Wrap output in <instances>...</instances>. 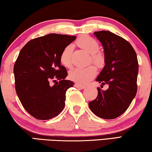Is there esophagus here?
<instances>
[{"label": "esophagus", "instance_id": "34e87169", "mask_svg": "<svg viewBox=\"0 0 152 152\" xmlns=\"http://www.w3.org/2000/svg\"><path fill=\"white\" fill-rule=\"evenodd\" d=\"M75 86L76 88H80V89H84L85 88V86H81L80 84H78V83H75Z\"/></svg>", "mask_w": 152, "mask_h": 152}]
</instances>
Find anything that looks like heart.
<instances>
[{"label": "heart", "instance_id": "obj_1", "mask_svg": "<svg viewBox=\"0 0 152 152\" xmlns=\"http://www.w3.org/2000/svg\"><path fill=\"white\" fill-rule=\"evenodd\" d=\"M76 44L81 49L86 50L91 55L92 61L98 67H102L104 64V58L98 52L99 45L97 41L90 36H82L79 38ZM73 48L72 45H68L63 49L60 55V62L66 68H70L72 65V55ZM96 75V68L89 66L86 68H75L70 71L69 77L71 80L80 85H85L91 81Z\"/></svg>", "mask_w": 152, "mask_h": 152}]
</instances>
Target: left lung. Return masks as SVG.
<instances>
[{"label":"left lung","instance_id":"8db88e82","mask_svg":"<svg viewBox=\"0 0 152 152\" xmlns=\"http://www.w3.org/2000/svg\"><path fill=\"white\" fill-rule=\"evenodd\" d=\"M104 50L105 66L96 81L108 89L98 88V95L89 102L91 111L99 117L113 119L124 114L137 92L138 63L134 49L127 40L108 31L94 33Z\"/></svg>","mask_w":152,"mask_h":152}]
</instances>
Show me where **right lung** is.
Returning a JSON list of instances; mask_svg holds the SVG:
<instances>
[{
	"instance_id": "obj_1",
	"label": "right lung",
	"mask_w": 152,
	"mask_h": 152,
	"mask_svg": "<svg viewBox=\"0 0 152 152\" xmlns=\"http://www.w3.org/2000/svg\"><path fill=\"white\" fill-rule=\"evenodd\" d=\"M75 39L48 34L28 42L20 52L14 67L16 91L24 108L36 118L50 119L64 107L66 92L74 83L65 80L68 73L60 55ZM51 79L56 82L53 86L49 84Z\"/></svg>"
}]
</instances>
